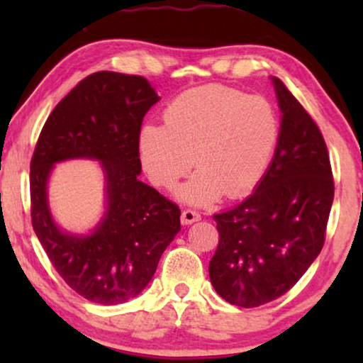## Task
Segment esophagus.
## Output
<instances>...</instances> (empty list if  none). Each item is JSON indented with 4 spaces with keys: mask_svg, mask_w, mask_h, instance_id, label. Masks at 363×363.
Instances as JSON below:
<instances>
[{
    "mask_svg": "<svg viewBox=\"0 0 363 363\" xmlns=\"http://www.w3.org/2000/svg\"><path fill=\"white\" fill-rule=\"evenodd\" d=\"M200 220H201L200 213L195 211V210H185L182 213V223H183V225H191V223L200 221Z\"/></svg>",
    "mask_w": 363,
    "mask_h": 363,
    "instance_id": "obj_1",
    "label": "esophagus"
}]
</instances>
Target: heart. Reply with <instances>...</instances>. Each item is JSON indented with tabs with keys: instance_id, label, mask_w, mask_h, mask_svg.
Returning a JSON list of instances; mask_svg holds the SVG:
<instances>
[{
	"instance_id": "1",
	"label": "heart",
	"mask_w": 363,
	"mask_h": 363,
	"mask_svg": "<svg viewBox=\"0 0 363 363\" xmlns=\"http://www.w3.org/2000/svg\"><path fill=\"white\" fill-rule=\"evenodd\" d=\"M279 140V121L266 99L225 86H201L173 99L163 127H142L138 155L153 185L177 191L190 205H210L223 193L245 196L266 175Z\"/></svg>"
}]
</instances>
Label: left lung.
<instances>
[{
	"label": "left lung",
	"mask_w": 363,
	"mask_h": 363,
	"mask_svg": "<svg viewBox=\"0 0 363 363\" xmlns=\"http://www.w3.org/2000/svg\"><path fill=\"white\" fill-rule=\"evenodd\" d=\"M282 112L279 140L255 193L213 216L220 233L210 261L215 291L257 307L286 294L319 256L334 201L324 137L284 82L271 77Z\"/></svg>",
	"instance_id": "left-lung-1"
}]
</instances>
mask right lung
Listing matches in <instances>:
<instances>
[{"mask_svg": "<svg viewBox=\"0 0 363 363\" xmlns=\"http://www.w3.org/2000/svg\"><path fill=\"white\" fill-rule=\"evenodd\" d=\"M160 101L142 76L94 72L54 107L31 158V221L54 269L87 301L102 306L140 294L180 231V208L138 180L142 121ZM101 162L106 213L89 235L62 232L52 220L47 180L54 162Z\"/></svg>", "mask_w": 363, "mask_h": 363, "instance_id": "right-lung-1", "label": "right lung"}]
</instances>
